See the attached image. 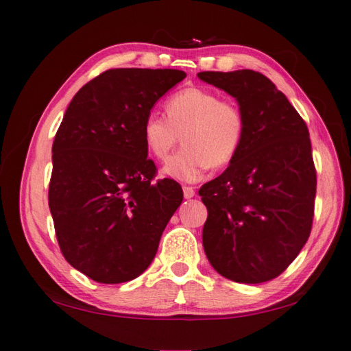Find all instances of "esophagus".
Wrapping results in <instances>:
<instances>
[{
    "label": "esophagus",
    "instance_id": "1",
    "mask_svg": "<svg viewBox=\"0 0 351 351\" xmlns=\"http://www.w3.org/2000/svg\"><path fill=\"white\" fill-rule=\"evenodd\" d=\"M182 190H184V197H185V199H193V197L195 195L194 188L190 186V185H184Z\"/></svg>",
    "mask_w": 351,
    "mask_h": 351
}]
</instances>
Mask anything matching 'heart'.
Listing matches in <instances>:
<instances>
[{"label": "heart", "instance_id": "1", "mask_svg": "<svg viewBox=\"0 0 351 351\" xmlns=\"http://www.w3.org/2000/svg\"><path fill=\"white\" fill-rule=\"evenodd\" d=\"M163 114L151 112L143 121L145 147L157 160H166L181 141L184 148L170 158L163 173L195 182L209 167L230 165L245 138L246 117L231 99L203 87H186L170 95Z\"/></svg>", "mask_w": 351, "mask_h": 351}]
</instances>
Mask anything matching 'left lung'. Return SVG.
<instances>
[{"label":"left lung","mask_w":351,"mask_h":351,"mask_svg":"<svg viewBox=\"0 0 351 351\" xmlns=\"http://www.w3.org/2000/svg\"><path fill=\"white\" fill-rule=\"evenodd\" d=\"M237 99L245 138L230 166L199 194L208 208L206 256L237 283L280 276L307 243L317 176L308 128L271 80L252 69L199 73Z\"/></svg>","instance_id":"obj_1"}]
</instances>
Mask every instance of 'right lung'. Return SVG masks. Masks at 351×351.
Listing matches in <instances>:
<instances>
[{
    "label": "right lung",
    "mask_w": 351,
    "mask_h": 351,
    "mask_svg": "<svg viewBox=\"0 0 351 351\" xmlns=\"http://www.w3.org/2000/svg\"><path fill=\"white\" fill-rule=\"evenodd\" d=\"M186 77L179 69H108L71 101L53 142L49 208L60 252L97 283H124L154 259L182 203L157 179L142 136L151 108Z\"/></svg>",
    "instance_id": "right-lung-1"
}]
</instances>
